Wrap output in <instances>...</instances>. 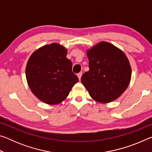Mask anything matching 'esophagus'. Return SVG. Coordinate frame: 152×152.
Wrapping results in <instances>:
<instances>
[{
	"instance_id": "1",
	"label": "esophagus",
	"mask_w": 152,
	"mask_h": 152,
	"mask_svg": "<svg viewBox=\"0 0 152 152\" xmlns=\"http://www.w3.org/2000/svg\"><path fill=\"white\" fill-rule=\"evenodd\" d=\"M82 74L81 72H80V73H78V74H77V76H78V79H79V80H80V79H81V77H82Z\"/></svg>"
}]
</instances>
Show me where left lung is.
Returning a JSON list of instances; mask_svg holds the SVG:
<instances>
[{"label": "left lung", "mask_w": 152, "mask_h": 152, "mask_svg": "<svg viewBox=\"0 0 152 152\" xmlns=\"http://www.w3.org/2000/svg\"><path fill=\"white\" fill-rule=\"evenodd\" d=\"M89 70L81 82L96 102L109 103L118 99L129 84L132 68L123 51L109 42H101L86 51Z\"/></svg>", "instance_id": "left-lung-1"}]
</instances>
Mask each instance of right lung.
I'll return each mask as SVG.
<instances>
[{"mask_svg":"<svg viewBox=\"0 0 152 152\" xmlns=\"http://www.w3.org/2000/svg\"><path fill=\"white\" fill-rule=\"evenodd\" d=\"M67 52L64 46L52 43L37 49L28 60L25 69L28 85L33 94L46 104L60 103L78 82Z\"/></svg>","mask_w":152,"mask_h":152,"instance_id":"1","label":"right lung"}]
</instances>
